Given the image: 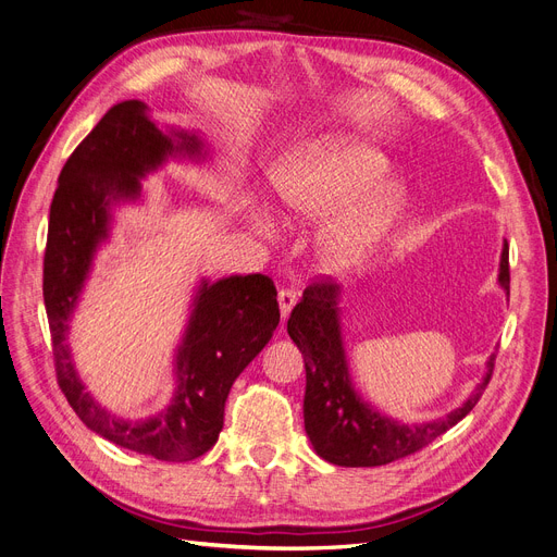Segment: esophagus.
I'll return each instance as SVG.
<instances>
[{
  "label": "esophagus",
  "instance_id": "1",
  "mask_svg": "<svg viewBox=\"0 0 557 557\" xmlns=\"http://www.w3.org/2000/svg\"><path fill=\"white\" fill-rule=\"evenodd\" d=\"M296 300H298V296H296L294 289H280V292H277V302H280L282 319L289 317V312H292V307L296 305Z\"/></svg>",
  "mask_w": 557,
  "mask_h": 557
}]
</instances>
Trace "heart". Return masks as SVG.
Here are the masks:
<instances>
[{
  "instance_id": "heart-1",
  "label": "heart",
  "mask_w": 557,
  "mask_h": 557,
  "mask_svg": "<svg viewBox=\"0 0 557 557\" xmlns=\"http://www.w3.org/2000/svg\"><path fill=\"white\" fill-rule=\"evenodd\" d=\"M385 174V162L358 141L323 139L294 156L275 174L280 203L289 215L327 220L323 250L339 265L360 261L381 238L395 201L372 193Z\"/></svg>"
}]
</instances>
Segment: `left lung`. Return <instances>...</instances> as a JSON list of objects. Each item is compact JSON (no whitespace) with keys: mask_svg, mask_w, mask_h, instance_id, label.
Segmentation results:
<instances>
[{"mask_svg":"<svg viewBox=\"0 0 557 557\" xmlns=\"http://www.w3.org/2000/svg\"><path fill=\"white\" fill-rule=\"evenodd\" d=\"M498 280L509 296L507 243L503 247ZM337 296L339 286L327 275H319L307 286L286 321V331L305 360V431L319 457L346 468L393 463L434 443L475 408L493 376L496 354L488 358L486 376L475 393L443 420L408 426L369 408L348 381Z\"/></svg>","mask_w":557,"mask_h":557,"instance_id":"1","label":"left lung"}]
</instances>
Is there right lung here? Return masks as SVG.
<instances>
[{"label":"right lung","instance_id":"obj_1","mask_svg":"<svg viewBox=\"0 0 557 557\" xmlns=\"http://www.w3.org/2000/svg\"><path fill=\"white\" fill-rule=\"evenodd\" d=\"M156 128L141 100L112 106L82 139L50 206L44 257V300L59 389L77 418L121 447L160 461H190L209 451L222 431L224 401L234 381L273 337L277 292L261 273L203 282L188 333L176 356L178 389L172 406L147 422H123L100 408L79 383L66 344L69 319L98 240L108 234L110 201L139 195V176L172 156L199 153L195 135Z\"/></svg>","mask_w":557,"mask_h":557}]
</instances>
